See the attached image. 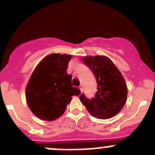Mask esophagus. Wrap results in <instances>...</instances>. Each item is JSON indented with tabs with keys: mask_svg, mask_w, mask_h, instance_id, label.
I'll return each mask as SVG.
<instances>
[{
	"mask_svg": "<svg viewBox=\"0 0 155 155\" xmlns=\"http://www.w3.org/2000/svg\"><path fill=\"white\" fill-rule=\"evenodd\" d=\"M79 89H80L81 92H82V91H83V87H82V85H80V86H79Z\"/></svg>",
	"mask_w": 155,
	"mask_h": 155,
	"instance_id": "obj_1",
	"label": "esophagus"
}]
</instances>
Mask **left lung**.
I'll return each mask as SVG.
<instances>
[{
  "label": "left lung",
  "instance_id": "obj_1",
  "mask_svg": "<svg viewBox=\"0 0 155 155\" xmlns=\"http://www.w3.org/2000/svg\"><path fill=\"white\" fill-rule=\"evenodd\" d=\"M82 61L94 74L97 91L92 99L82 94L81 102L92 116L100 119L112 118L122 109L127 101V87L122 74L106 56H85Z\"/></svg>",
  "mask_w": 155,
  "mask_h": 155
}]
</instances>
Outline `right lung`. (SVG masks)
<instances>
[{"mask_svg":"<svg viewBox=\"0 0 155 155\" xmlns=\"http://www.w3.org/2000/svg\"><path fill=\"white\" fill-rule=\"evenodd\" d=\"M71 54L53 53L45 57L33 71L26 86V102L34 115L53 121L64 113L73 96L80 91L71 85L67 69Z\"/></svg>","mask_w":155,"mask_h":155,"instance_id":"add662e5","label":"right lung"}]
</instances>
